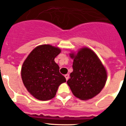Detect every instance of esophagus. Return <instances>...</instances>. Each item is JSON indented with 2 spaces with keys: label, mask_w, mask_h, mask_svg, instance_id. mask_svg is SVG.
<instances>
[{
  "label": "esophagus",
  "mask_w": 126,
  "mask_h": 126,
  "mask_svg": "<svg viewBox=\"0 0 126 126\" xmlns=\"http://www.w3.org/2000/svg\"><path fill=\"white\" fill-rule=\"evenodd\" d=\"M65 76V79H66V80L67 81L69 79V75L68 74H65V76Z\"/></svg>",
  "instance_id": "1"
}]
</instances>
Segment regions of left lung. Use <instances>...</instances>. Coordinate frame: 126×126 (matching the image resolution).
Returning <instances> with one entry per match:
<instances>
[{"label":"left lung","mask_w":126,"mask_h":126,"mask_svg":"<svg viewBox=\"0 0 126 126\" xmlns=\"http://www.w3.org/2000/svg\"><path fill=\"white\" fill-rule=\"evenodd\" d=\"M74 59L73 71L67 81L75 96L88 100L97 95L104 87L107 72L98 57L92 50L84 48L76 55L71 53Z\"/></svg>","instance_id":"8db88e82"}]
</instances>
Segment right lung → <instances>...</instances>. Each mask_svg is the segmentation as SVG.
<instances>
[{"label": "right lung", "mask_w": 126, "mask_h": 126, "mask_svg": "<svg viewBox=\"0 0 126 126\" xmlns=\"http://www.w3.org/2000/svg\"><path fill=\"white\" fill-rule=\"evenodd\" d=\"M61 52L57 47L43 45L30 53L21 68L24 85L34 98L40 100L53 98L61 84L66 81L59 72L54 59Z\"/></svg>", "instance_id": "obj_1"}]
</instances>
